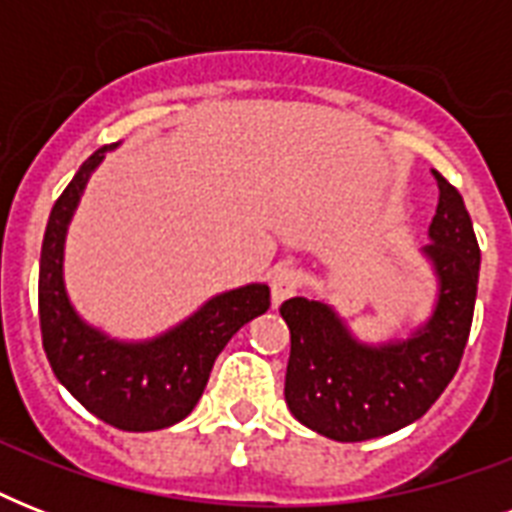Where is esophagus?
<instances>
[{"instance_id": "34e87169", "label": "esophagus", "mask_w": 512, "mask_h": 512, "mask_svg": "<svg viewBox=\"0 0 512 512\" xmlns=\"http://www.w3.org/2000/svg\"><path fill=\"white\" fill-rule=\"evenodd\" d=\"M297 289H300V273H297L295 268H289V265H279L271 276L273 305H281L284 300H289Z\"/></svg>"}]
</instances>
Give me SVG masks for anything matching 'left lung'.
<instances>
[{
	"instance_id": "obj_1",
	"label": "left lung",
	"mask_w": 512,
	"mask_h": 512,
	"mask_svg": "<svg viewBox=\"0 0 512 512\" xmlns=\"http://www.w3.org/2000/svg\"><path fill=\"white\" fill-rule=\"evenodd\" d=\"M436 175L438 207L422 247L438 279L430 319L406 340L366 345L324 300L281 305L289 327L284 398L289 412L321 436L353 444L412 425L436 404L462 361L478 292V249L460 191Z\"/></svg>"
}]
</instances>
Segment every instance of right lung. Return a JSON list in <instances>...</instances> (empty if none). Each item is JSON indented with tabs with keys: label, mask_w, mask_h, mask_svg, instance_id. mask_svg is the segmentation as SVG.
Returning <instances> with one entry per match:
<instances>
[{
	"label": "right lung",
	"mask_w": 512,
	"mask_h": 512,
	"mask_svg": "<svg viewBox=\"0 0 512 512\" xmlns=\"http://www.w3.org/2000/svg\"><path fill=\"white\" fill-rule=\"evenodd\" d=\"M79 167L47 220L39 263L42 345L60 385L98 420L146 433L185 420L207 388L215 358L247 321L271 308V289L247 284L201 305L183 324L143 342H122L90 327L63 284V244L74 209L106 151Z\"/></svg>",
	"instance_id": "right-lung-1"
}]
</instances>
